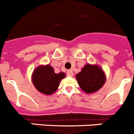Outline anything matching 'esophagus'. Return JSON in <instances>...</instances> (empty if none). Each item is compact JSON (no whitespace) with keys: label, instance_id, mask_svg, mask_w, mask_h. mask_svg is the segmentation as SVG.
I'll return each mask as SVG.
<instances>
[{"label":"esophagus","instance_id":"1","mask_svg":"<svg viewBox=\"0 0 134 134\" xmlns=\"http://www.w3.org/2000/svg\"><path fill=\"white\" fill-rule=\"evenodd\" d=\"M67 75L68 76H73V72L72 70H69L67 71Z\"/></svg>","mask_w":134,"mask_h":134}]
</instances>
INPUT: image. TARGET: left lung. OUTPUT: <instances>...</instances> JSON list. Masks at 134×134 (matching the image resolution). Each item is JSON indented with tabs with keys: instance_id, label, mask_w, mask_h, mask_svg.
<instances>
[{
	"instance_id": "8db88e82",
	"label": "left lung",
	"mask_w": 134,
	"mask_h": 134,
	"mask_svg": "<svg viewBox=\"0 0 134 134\" xmlns=\"http://www.w3.org/2000/svg\"><path fill=\"white\" fill-rule=\"evenodd\" d=\"M76 79L81 89L86 93H93L100 90L106 83V74L100 66L87 64L80 72L76 75Z\"/></svg>"
}]
</instances>
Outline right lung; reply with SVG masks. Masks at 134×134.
I'll return each instance as SVG.
<instances>
[{"mask_svg":"<svg viewBox=\"0 0 134 134\" xmlns=\"http://www.w3.org/2000/svg\"><path fill=\"white\" fill-rule=\"evenodd\" d=\"M65 77L64 72L57 74L51 65H41L34 70L32 82L38 91L49 96L57 91L60 81Z\"/></svg>","mask_w":134,"mask_h":134,"instance_id":"obj_1","label":"right lung"}]
</instances>
